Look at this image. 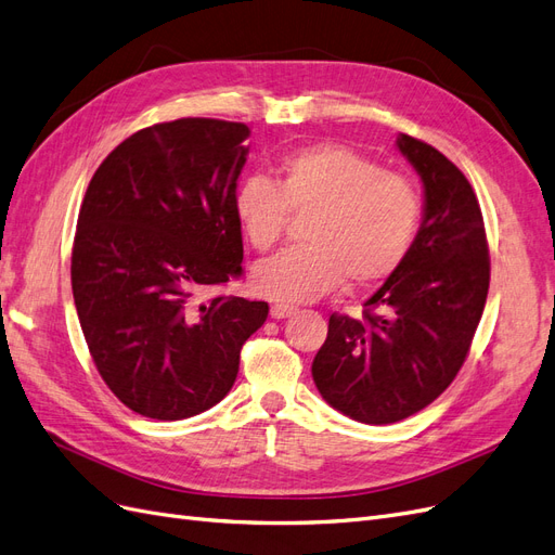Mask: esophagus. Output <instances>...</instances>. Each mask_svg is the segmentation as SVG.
<instances>
[{"mask_svg":"<svg viewBox=\"0 0 555 555\" xmlns=\"http://www.w3.org/2000/svg\"><path fill=\"white\" fill-rule=\"evenodd\" d=\"M295 311H297V309L293 307V304H272L270 315H272V318H276V320H283V318L293 315Z\"/></svg>","mask_w":555,"mask_h":555,"instance_id":"1","label":"esophagus"}]
</instances>
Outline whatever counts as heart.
<instances>
[{"label": "heart", "instance_id": "1", "mask_svg": "<svg viewBox=\"0 0 555 555\" xmlns=\"http://www.w3.org/2000/svg\"><path fill=\"white\" fill-rule=\"evenodd\" d=\"M232 209L244 240L264 254L279 242L291 211L307 244L256 264L254 291L279 301H309L346 279L352 288L380 283L399 270L422 225V195L399 172L344 145H311L281 156L276 184L244 177Z\"/></svg>", "mask_w": 555, "mask_h": 555}]
</instances>
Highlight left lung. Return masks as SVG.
<instances>
[{
	"label": "left lung",
	"instance_id": "left-lung-1",
	"mask_svg": "<svg viewBox=\"0 0 555 555\" xmlns=\"http://www.w3.org/2000/svg\"><path fill=\"white\" fill-rule=\"evenodd\" d=\"M424 186L422 225L362 320L330 318L311 373L323 399L362 424L420 413L456 378L489 293L485 219L470 182L426 142L399 133Z\"/></svg>",
	"mask_w": 555,
	"mask_h": 555
}]
</instances>
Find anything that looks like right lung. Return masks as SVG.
<instances>
[{
  "label": "right lung",
  "mask_w": 555,
  "mask_h": 555,
  "mask_svg": "<svg viewBox=\"0 0 555 555\" xmlns=\"http://www.w3.org/2000/svg\"><path fill=\"white\" fill-rule=\"evenodd\" d=\"M248 127L184 117L133 133L87 186L70 256L76 311L113 395L152 420L217 405L267 301L203 293L242 274L232 209Z\"/></svg>",
  "instance_id": "add662e5"
}]
</instances>
